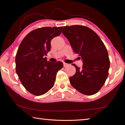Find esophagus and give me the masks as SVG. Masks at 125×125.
<instances>
[{"instance_id":"obj_1","label":"esophagus","mask_w":125,"mask_h":125,"mask_svg":"<svg viewBox=\"0 0 125 125\" xmlns=\"http://www.w3.org/2000/svg\"><path fill=\"white\" fill-rule=\"evenodd\" d=\"M67 65H68V64H67V63H63V66H64V67L67 66Z\"/></svg>"}]
</instances>
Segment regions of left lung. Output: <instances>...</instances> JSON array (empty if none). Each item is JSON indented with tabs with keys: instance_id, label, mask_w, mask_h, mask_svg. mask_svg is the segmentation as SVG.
<instances>
[{
	"instance_id": "1",
	"label": "left lung",
	"mask_w": 125,
	"mask_h": 125,
	"mask_svg": "<svg viewBox=\"0 0 125 125\" xmlns=\"http://www.w3.org/2000/svg\"><path fill=\"white\" fill-rule=\"evenodd\" d=\"M62 33L83 63L82 69L73 64L76 73L69 78L71 85L83 94H96L109 74L110 61L105 45L94 31L85 26H64Z\"/></svg>"
}]
</instances>
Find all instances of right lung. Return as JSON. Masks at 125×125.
Masks as SVG:
<instances>
[{
	"mask_svg": "<svg viewBox=\"0 0 125 125\" xmlns=\"http://www.w3.org/2000/svg\"><path fill=\"white\" fill-rule=\"evenodd\" d=\"M62 27H44L31 31L21 42L15 57L16 72L25 88L42 95L54 84L63 63H52L45 56L50 51L51 41L62 32Z\"/></svg>",
	"mask_w": 125,
	"mask_h": 125,
	"instance_id": "1",
	"label": "right lung"
}]
</instances>
